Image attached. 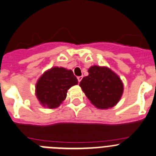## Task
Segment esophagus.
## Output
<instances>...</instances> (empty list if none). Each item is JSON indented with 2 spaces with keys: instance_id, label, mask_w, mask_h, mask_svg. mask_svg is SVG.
<instances>
[{
  "instance_id": "esophagus-1",
  "label": "esophagus",
  "mask_w": 156,
  "mask_h": 156,
  "mask_svg": "<svg viewBox=\"0 0 156 156\" xmlns=\"http://www.w3.org/2000/svg\"><path fill=\"white\" fill-rule=\"evenodd\" d=\"M82 78H83V76H82V75H81V76H78V77H77V78H78V82H80V81H81V79H82Z\"/></svg>"
}]
</instances>
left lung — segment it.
<instances>
[{
    "label": "left lung",
    "instance_id": "obj_1",
    "mask_svg": "<svg viewBox=\"0 0 156 156\" xmlns=\"http://www.w3.org/2000/svg\"><path fill=\"white\" fill-rule=\"evenodd\" d=\"M88 75L79 86L95 107L111 108L120 101L123 93V83L120 77L107 66H90Z\"/></svg>",
    "mask_w": 156,
    "mask_h": 156
}]
</instances>
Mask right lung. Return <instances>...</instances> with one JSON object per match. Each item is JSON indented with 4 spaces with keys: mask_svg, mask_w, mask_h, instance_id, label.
Instances as JSON below:
<instances>
[{
    "mask_svg": "<svg viewBox=\"0 0 156 156\" xmlns=\"http://www.w3.org/2000/svg\"><path fill=\"white\" fill-rule=\"evenodd\" d=\"M78 84L72 70L52 67L44 72L36 84V96L43 107L54 109L66 100L71 87Z\"/></svg>",
    "mask_w": 156,
    "mask_h": 156,
    "instance_id": "add662e5",
    "label": "right lung"
}]
</instances>
